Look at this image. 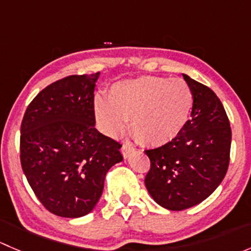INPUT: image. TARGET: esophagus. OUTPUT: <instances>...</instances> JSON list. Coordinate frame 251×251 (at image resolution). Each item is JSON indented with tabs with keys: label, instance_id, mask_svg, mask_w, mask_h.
I'll use <instances>...</instances> for the list:
<instances>
[{
	"label": "esophagus",
	"instance_id": "1",
	"mask_svg": "<svg viewBox=\"0 0 251 251\" xmlns=\"http://www.w3.org/2000/svg\"><path fill=\"white\" fill-rule=\"evenodd\" d=\"M135 151H136V149L133 148L132 146H130V144H127V143L123 144V148H121V153H123L124 158H125V159L130 158V156L132 155Z\"/></svg>",
	"mask_w": 251,
	"mask_h": 251
}]
</instances>
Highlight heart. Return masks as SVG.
<instances>
[{
    "mask_svg": "<svg viewBox=\"0 0 251 251\" xmlns=\"http://www.w3.org/2000/svg\"><path fill=\"white\" fill-rule=\"evenodd\" d=\"M193 102L186 81L143 76L114 83L107 100L96 98L95 115L100 128L111 137L123 135L131 120V131L142 144L161 147L183 131Z\"/></svg>",
    "mask_w": 251,
    "mask_h": 251,
    "instance_id": "heart-1",
    "label": "heart"
}]
</instances>
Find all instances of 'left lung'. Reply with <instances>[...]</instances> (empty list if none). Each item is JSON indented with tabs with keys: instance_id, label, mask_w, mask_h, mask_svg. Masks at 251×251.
Masks as SVG:
<instances>
[{
	"instance_id": "obj_1",
	"label": "left lung",
	"mask_w": 251,
	"mask_h": 251,
	"mask_svg": "<svg viewBox=\"0 0 251 251\" xmlns=\"http://www.w3.org/2000/svg\"><path fill=\"white\" fill-rule=\"evenodd\" d=\"M193 92L191 120L173 142L146 151L151 170L144 183L160 206L181 211L201 203L225 178L232 132L214 91L183 74Z\"/></svg>"
}]
</instances>
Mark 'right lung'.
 <instances>
[{"instance_id": "right-lung-1", "label": "right lung", "mask_w": 251, "mask_h": 251, "mask_svg": "<svg viewBox=\"0 0 251 251\" xmlns=\"http://www.w3.org/2000/svg\"><path fill=\"white\" fill-rule=\"evenodd\" d=\"M100 73L50 83L32 100L20 127V161L42 205L62 217L85 216L100 201L121 144L95 127Z\"/></svg>"}]
</instances>
